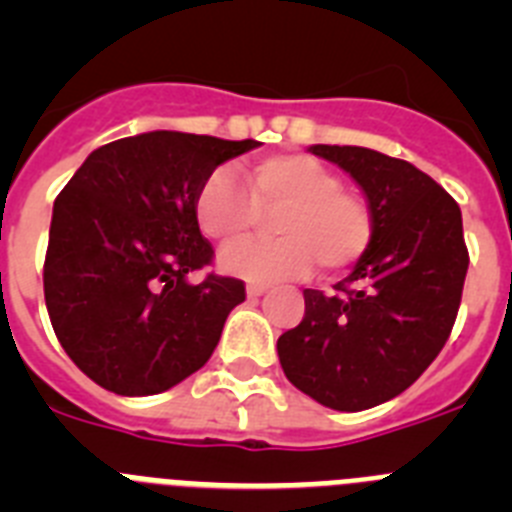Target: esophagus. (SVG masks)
Here are the masks:
<instances>
[{
	"instance_id": "34e87169",
	"label": "esophagus",
	"mask_w": 512,
	"mask_h": 512,
	"mask_svg": "<svg viewBox=\"0 0 512 512\" xmlns=\"http://www.w3.org/2000/svg\"><path fill=\"white\" fill-rule=\"evenodd\" d=\"M266 292H269V287H266V284H259V282H251L246 287V295L251 297V300H256V297L266 295Z\"/></svg>"
}]
</instances>
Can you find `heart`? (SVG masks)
I'll return each mask as SVG.
<instances>
[{"label":"heart","mask_w":512,"mask_h":512,"mask_svg":"<svg viewBox=\"0 0 512 512\" xmlns=\"http://www.w3.org/2000/svg\"><path fill=\"white\" fill-rule=\"evenodd\" d=\"M243 187L228 169H215L194 192V223L217 246L242 240L272 218L280 238L230 247L220 256L228 274L248 282L305 277L318 264L323 274H341L372 243L374 220L359 194L343 189L341 176L305 153L261 158L243 171Z\"/></svg>","instance_id":"heart-1"}]
</instances>
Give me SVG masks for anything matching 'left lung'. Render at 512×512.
<instances>
[{"mask_svg":"<svg viewBox=\"0 0 512 512\" xmlns=\"http://www.w3.org/2000/svg\"><path fill=\"white\" fill-rule=\"evenodd\" d=\"M364 189L372 243L333 295L305 289V318L277 341L297 390L343 413L405 392L449 341L469 269L461 210L402 158L312 146Z\"/></svg>","mask_w":512,"mask_h":512,"instance_id":"left-lung-1","label":"left lung"}]
</instances>
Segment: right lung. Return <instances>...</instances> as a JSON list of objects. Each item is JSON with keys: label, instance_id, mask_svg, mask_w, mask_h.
Returning a JSON list of instances; mask_svg holds the SVG:
<instances>
[{"label": "right lung", "instance_id": "add662e5", "mask_svg": "<svg viewBox=\"0 0 512 512\" xmlns=\"http://www.w3.org/2000/svg\"><path fill=\"white\" fill-rule=\"evenodd\" d=\"M259 140L153 130L89 153L53 202L45 307L63 351L104 390L146 397L207 364L246 284L212 264L194 223L210 171Z\"/></svg>", "mask_w": 512, "mask_h": 512}]
</instances>
